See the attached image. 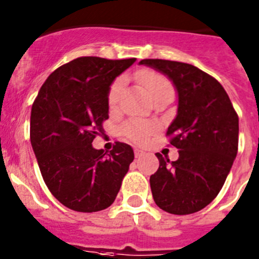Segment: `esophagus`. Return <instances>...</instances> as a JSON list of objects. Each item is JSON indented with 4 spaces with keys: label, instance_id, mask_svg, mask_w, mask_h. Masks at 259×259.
I'll list each match as a JSON object with an SVG mask.
<instances>
[{
    "label": "esophagus",
    "instance_id": "1",
    "mask_svg": "<svg viewBox=\"0 0 259 259\" xmlns=\"http://www.w3.org/2000/svg\"><path fill=\"white\" fill-rule=\"evenodd\" d=\"M145 153L142 150H140V149H135V156H136V158H140V156H142Z\"/></svg>",
    "mask_w": 259,
    "mask_h": 259
}]
</instances>
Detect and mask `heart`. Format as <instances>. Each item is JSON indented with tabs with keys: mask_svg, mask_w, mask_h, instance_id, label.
Wrapping results in <instances>:
<instances>
[{
	"mask_svg": "<svg viewBox=\"0 0 259 259\" xmlns=\"http://www.w3.org/2000/svg\"><path fill=\"white\" fill-rule=\"evenodd\" d=\"M135 78H136L140 84L145 87L153 101L160 95L173 92L172 84H170L169 80L164 75L153 72V70H142V72L136 73ZM123 86H124V80L122 78H118V79L111 83L108 92V105L110 109H115L119 104ZM120 131L128 140H131L136 144H142V142H145L149 139L150 135H153L156 131V124L148 122V120L131 119L122 125Z\"/></svg>",
	"mask_w": 259,
	"mask_h": 259,
	"instance_id": "b5f03b06",
	"label": "heart"
}]
</instances>
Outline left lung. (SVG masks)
I'll list each match as a JSON object with an SVG mask.
<instances>
[{
	"instance_id": "obj_1",
	"label": "left lung",
	"mask_w": 259,
	"mask_h": 259,
	"mask_svg": "<svg viewBox=\"0 0 259 259\" xmlns=\"http://www.w3.org/2000/svg\"><path fill=\"white\" fill-rule=\"evenodd\" d=\"M167 75L179 94L177 115L168 127L169 144L179 149L170 162L156 153L159 168L150 176L155 204L172 214L205 208L221 191L239 144V117L221 83L191 64L145 59Z\"/></svg>"
}]
</instances>
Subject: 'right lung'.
I'll use <instances>...</instances> for the list:
<instances>
[{
    "label": "right lung",
    "instance_id": "add662e5",
    "mask_svg": "<svg viewBox=\"0 0 259 259\" xmlns=\"http://www.w3.org/2000/svg\"><path fill=\"white\" fill-rule=\"evenodd\" d=\"M136 59L83 56L49 75L30 113V144L51 194L75 212H99L117 198L134 162L130 145L115 142L105 153L92 146L109 118L113 80Z\"/></svg>",
    "mask_w": 259,
    "mask_h": 259
}]
</instances>
